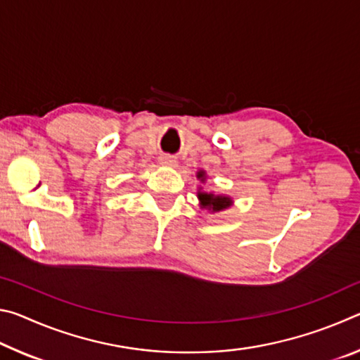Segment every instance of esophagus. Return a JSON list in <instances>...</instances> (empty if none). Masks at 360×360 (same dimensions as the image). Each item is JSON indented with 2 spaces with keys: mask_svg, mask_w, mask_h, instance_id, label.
<instances>
[{
  "mask_svg": "<svg viewBox=\"0 0 360 360\" xmlns=\"http://www.w3.org/2000/svg\"><path fill=\"white\" fill-rule=\"evenodd\" d=\"M158 160H160L162 165H165V167H176V158L172 155H167V154L160 155L158 157Z\"/></svg>",
  "mask_w": 360,
  "mask_h": 360,
  "instance_id": "34e87169",
  "label": "esophagus"
}]
</instances>
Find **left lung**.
<instances>
[{
    "label": "left lung",
    "instance_id": "8db88e82",
    "mask_svg": "<svg viewBox=\"0 0 360 360\" xmlns=\"http://www.w3.org/2000/svg\"><path fill=\"white\" fill-rule=\"evenodd\" d=\"M198 178H203V172L198 173ZM198 198L203 206H208V208H211L212 211H221L224 208H227V206H230V198L219 197V195L200 192Z\"/></svg>",
    "mask_w": 360,
    "mask_h": 360
}]
</instances>
